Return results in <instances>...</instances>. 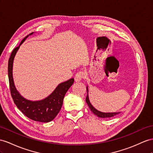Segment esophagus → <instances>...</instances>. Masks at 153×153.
<instances>
[{"instance_id":"34e87169","label":"esophagus","mask_w":153,"mask_h":153,"mask_svg":"<svg viewBox=\"0 0 153 153\" xmlns=\"http://www.w3.org/2000/svg\"><path fill=\"white\" fill-rule=\"evenodd\" d=\"M84 77H85L84 72H79L76 74L75 77H74V79H75L76 82H80L82 79H83Z\"/></svg>"}]
</instances>
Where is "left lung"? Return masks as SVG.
Masks as SVG:
<instances>
[{
  "label": "left lung",
  "instance_id": "left-lung-1",
  "mask_svg": "<svg viewBox=\"0 0 153 153\" xmlns=\"http://www.w3.org/2000/svg\"><path fill=\"white\" fill-rule=\"evenodd\" d=\"M87 97H86V102H87V103L88 104L90 109H91V111L97 117H102V118H105V117H111L114 116L120 113V112H102L97 111V109H96L92 106V104L91 103V102H90V101H89L88 86L87 87Z\"/></svg>",
  "mask_w": 153,
  "mask_h": 153
}]
</instances>
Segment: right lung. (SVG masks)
<instances>
[{
  "mask_svg": "<svg viewBox=\"0 0 153 153\" xmlns=\"http://www.w3.org/2000/svg\"><path fill=\"white\" fill-rule=\"evenodd\" d=\"M30 33L22 39L19 46L15 48L11 53L8 61V78L11 95L15 104L23 114L28 118L39 122L47 123L52 121L59 112L65 94L74 83L73 78L59 84L53 92L46 98L39 101H30L23 97L15 87L13 78V63L14 57L19 47L29 36Z\"/></svg>",
  "mask_w": 153,
  "mask_h": 153,
  "instance_id": "1",
  "label": "right lung"
}]
</instances>
